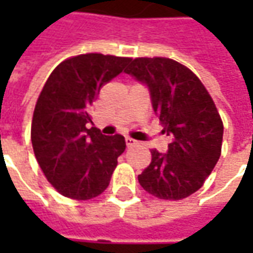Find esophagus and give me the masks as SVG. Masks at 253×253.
<instances>
[{"mask_svg": "<svg viewBox=\"0 0 253 253\" xmlns=\"http://www.w3.org/2000/svg\"><path fill=\"white\" fill-rule=\"evenodd\" d=\"M125 143H126V146H128V148H131V146H133L136 142L133 141L132 138H125Z\"/></svg>", "mask_w": 253, "mask_h": 253, "instance_id": "1", "label": "esophagus"}]
</instances>
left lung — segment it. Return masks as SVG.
Segmentation results:
<instances>
[{
  "instance_id": "8db88e82",
  "label": "left lung",
  "mask_w": 253,
  "mask_h": 253,
  "mask_svg": "<svg viewBox=\"0 0 253 253\" xmlns=\"http://www.w3.org/2000/svg\"><path fill=\"white\" fill-rule=\"evenodd\" d=\"M125 73L148 84L168 153L151 149L149 166L138 176L145 191L162 200H181L203 187L221 156L224 125L199 77L169 57H136Z\"/></svg>"
}]
</instances>
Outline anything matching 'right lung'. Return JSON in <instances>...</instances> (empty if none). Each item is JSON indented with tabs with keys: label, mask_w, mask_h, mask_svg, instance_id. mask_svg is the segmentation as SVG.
Returning <instances> with one entry per match:
<instances>
[{
	"label": "right lung",
	"mask_w": 253,
	"mask_h": 253,
	"mask_svg": "<svg viewBox=\"0 0 253 253\" xmlns=\"http://www.w3.org/2000/svg\"><path fill=\"white\" fill-rule=\"evenodd\" d=\"M129 60L101 53L69 57L50 73L38 97L31 126L35 158L47 181L67 199L100 196L125 151L122 135L104 136L87 125L101 87Z\"/></svg>",
	"instance_id": "1"
}]
</instances>
